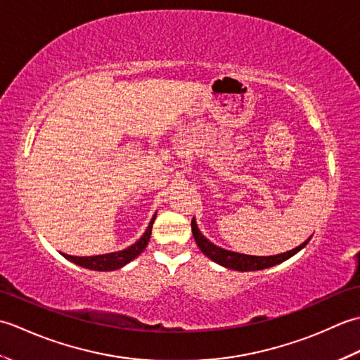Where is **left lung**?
I'll return each mask as SVG.
<instances>
[{"label":"left lung","instance_id":"left-lung-1","mask_svg":"<svg viewBox=\"0 0 360 360\" xmlns=\"http://www.w3.org/2000/svg\"><path fill=\"white\" fill-rule=\"evenodd\" d=\"M192 232L195 236V241L198 244V248L201 249L202 254L205 257H209L212 262H215L221 266L227 267V269H233V271H240V272H249V271H262L267 269V267H272L275 264H280L283 262H286L290 257H294L297 252H300L307 244L309 243V238L302 243L300 246L294 248L292 250L283 252V254L278 255H269V257H255V255H246V254H238V252H232L217 246L212 241H209L205 236L201 233L200 229H198L196 219H192Z\"/></svg>","mask_w":360,"mask_h":360}]
</instances>
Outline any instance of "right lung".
Returning <instances> with one entry per match:
<instances>
[{"mask_svg":"<svg viewBox=\"0 0 360 360\" xmlns=\"http://www.w3.org/2000/svg\"><path fill=\"white\" fill-rule=\"evenodd\" d=\"M155 219H156V213L153 215L147 231H145V233L141 236V238L124 250L111 252V254H103V255H93V257H74L68 254H63V257L70 259V262L79 264L82 267H86V269H91V271L108 272V271L120 269V267H124L129 262H133L134 258L139 257L145 250V248H147Z\"/></svg>","mask_w":360,"mask_h":360,"instance_id":"1","label":"right lung"}]
</instances>
